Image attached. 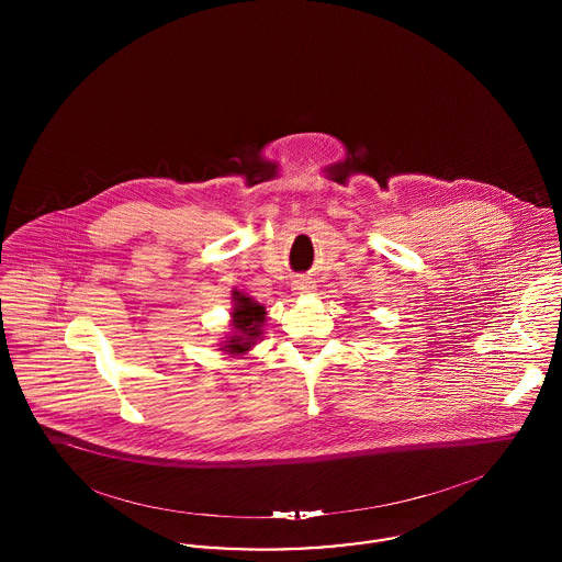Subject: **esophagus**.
Masks as SVG:
<instances>
[{"instance_id":"obj_1","label":"esophagus","mask_w":562,"mask_h":562,"mask_svg":"<svg viewBox=\"0 0 562 562\" xmlns=\"http://www.w3.org/2000/svg\"><path fill=\"white\" fill-rule=\"evenodd\" d=\"M296 294H307L314 293L316 291V284L312 282V280H307V278H301V280H296L293 286Z\"/></svg>"}]
</instances>
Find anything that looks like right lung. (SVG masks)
<instances>
[{
    "label": "right lung",
    "mask_w": 562,
    "mask_h": 562,
    "mask_svg": "<svg viewBox=\"0 0 562 562\" xmlns=\"http://www.w3.org/2000/svg\"><path fill=\"white\" fill-rule=\"evenodd\" d=\"M232 305L229 333H225L218 349L229 356H244L261 341L268 312L266 305L240 291H232Z\"/></svg>",
    "instance_id": "add662e5"
}]
</instances>
